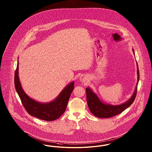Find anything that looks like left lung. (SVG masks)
Masks as SVG:
<instances>
[{
  "label": "left lung",
  "mask_w": 152,
  "mask_h": 152,
  "mask_svg": "<svg viewBox=\"0 0 152 152\" xmlns=\"http://www.w3.org/2000/svg\"><path fill=\"white\" fill-rule=\"evenodd\" d=\"M134 53V50H133ZM137 66V83L132 96L126 102L120 105H110L102 102L97 96L91 91L90 88H86V99L89 109L91 113L96 116L100 118H109L117 115L126 109L134 102L137 94V85L139 81V70Z\"/></svg>",
  "instance_id": "obj_1"
}]
</instances>
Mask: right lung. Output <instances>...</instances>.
Here are the masks:
<instances>
[{"mask_svg": "<svg viewBox=\"0 0 152 152\" xmlns=\"http://www.w3.org/2000/svg\"><path fill=\"white\" fill-rule=\"evenodd\" d=\"M18 61L15 73V86L22 104L31 115L46 121L58 119L65 111L70 96L74 89V82L69 84L53 102H38L29 97L23 90L18 78Z\"/></svg>", "mask_w": 152, "mask_h": 152, "instance_id": "1", "label": "right lung"}]
</instances>
